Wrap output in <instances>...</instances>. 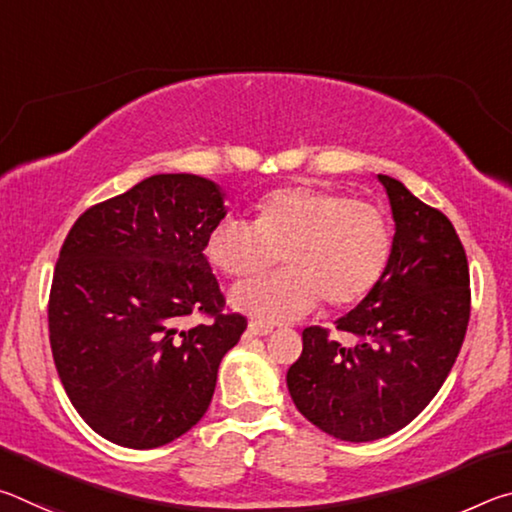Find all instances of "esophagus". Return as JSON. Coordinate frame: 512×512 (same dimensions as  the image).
Masks as SVG:
<instances>
[{"instance_id": "esophagus-1", "label": "esophagus", "mask_w": 512, "mask_h": 512, "mask_svg": "<svg viewBox=\"0 0 512 512\" xmlns=\"http://www.w3.org/2000/svg\"><path fill=\"white\" fill-rule=\"evenodd\" d=\"M248 332L253 336H268L273 332V325H266V323H259V320H250L248 323Z\"/></svg>"}]
</instances>
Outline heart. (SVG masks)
Segmentation results:
<instances>
[{
    "label": "heart",
    "instance_id": "heart-1",
    "mask_svg": "<svg viewBox=\"0 0 512 512\" xmlns=\"http://www.w3.org/2000/svg\"><path fill=\"white\" fill-rule=\"evenodd\" d=\"M393 253V230L375 203L327 187L293 185L259 198L255 221L214 225L205 255L223 275L250 277L280 262V273L241 282L232 305L259 323H282L314 309L357 305L377 287Z\"/></svg>",
    "mask_w": 512,
    "mask_h": 512
}]
</instances>
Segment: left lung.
<instances>
[{
	"instance_id": "left-lung-1",
	"label": "left lung",
	"mask_w": 512,
	"mask_h": 512,
	"mask_svg": "<svg viewBox=\"0 0 512 512\" xmlns=\"http://www.w3.org/2000/svg\"><path fill=\"white\" fill-rule=\"evenodd\" d=\"M379 183L395 219L393 253L377 287L336 320L357 341L305 327L287 372L298 411L348 443L406 427L440 391L470 323V268L452 221L400 180L379 173Z\"/></svg>"
}]
</instances>
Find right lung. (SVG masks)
I'll list each match as a JSON object with an SVG mask.
<instances>
[{
  "label": "right lung",
  "instance_id": "obj_1",
  "mask_svg": "<svg viewBox=\"0 0 512 512\" xmlns=\"http://www.w3.org/2000/svg\"><path fill=\"white\" fill-rule=\"evenodd\" d=\"M223 194L192 173H158L85 210L60 248L49 343L74 409L110 443L153 449L212 402L223 354L246 329L203 255ZM201 313L211 320L182 329Z\"/></svg>",
  "mask_w": 512,
  "mask_h": 512
}]
</instances>
